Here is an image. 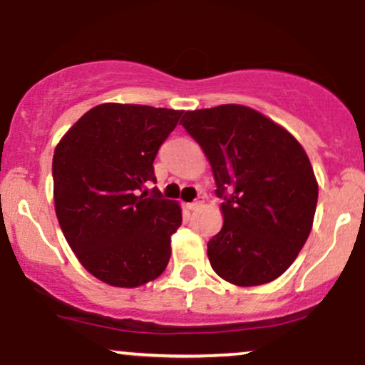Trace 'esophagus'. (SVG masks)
I'll return each instance as SVG.
<instances>
[{
	"label": "esophagus",
	"instance_id": "34e87169",
	"mask_svg": "<svg viewBox=\"0 0 365 365\" xmlns=\"http://www.w3.org/2000/svg\"><path fill=\"white\" fill-rule=\"evenodd\" d=\"M202 204H204V195H199V197H197V199L194 200V202L188 204V209H192V211H194V209H199L200 206H202Z\"/></svg>",
	"mask_w": 365,
	"mask_h": 365
}]
</instances>
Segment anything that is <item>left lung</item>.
<instances>
[{
    "label": "left lung",
    "mask_w": 365,
    "mask_h": 365,
    "mask_svg": "<svg viewBox=\"0 0 365 365\" xmlns=\"http://www.w3.org/2000/svg\"><path fill=\"white\" fill-rule=\"evenodd\" d=\"M183 128L211 163L225 223L209 240L212 269L238 287L269 283L311 233L317 182L302 145L240 104L187 111Z\"/></svg>",
    "instance_id": "left-lung-1"
}]
</instances>
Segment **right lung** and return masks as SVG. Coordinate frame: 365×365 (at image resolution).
<instances>
[{"label":"right lung","instance_id":"right-lung-1","mask_svg":"<svg viewBox=\"0 0 365 365\" xmlns=\"http://www.w3.org/2000/svg\"><path fill=\"white\" fill-rule=\"evenodd\" d=\"M183 111L106 103L92 108L56 145L54 209L82 266L101 282L135 288L156 279L171 255L182 209L163 199L154 159Z\"/></svg>","mask_w":365,"mask_h":365}]
</instances>
